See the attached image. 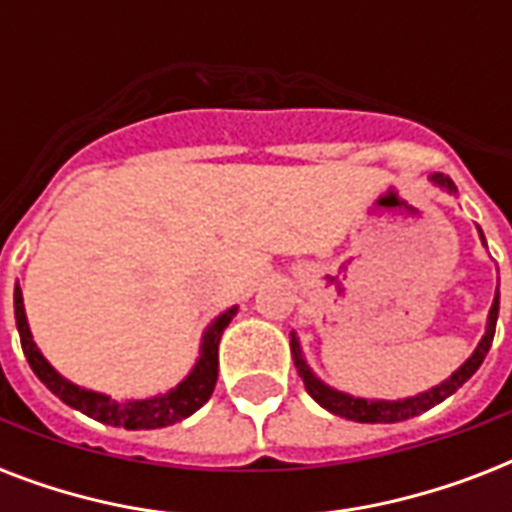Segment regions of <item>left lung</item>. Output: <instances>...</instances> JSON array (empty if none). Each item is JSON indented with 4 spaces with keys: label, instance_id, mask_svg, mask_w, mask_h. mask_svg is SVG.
Segmentation results:
<instances>
[{
    "label": "left lung",
    "instance_id": "obj_1",
    "mask_svg": "<svg viewBox=\"0 0 512 512\" xmlns=\"http://www.w3.org/2000/svg\"><path fill=\"white\" fill-rule=\"evenodd\" d=\"M433 180H436L441 188L457 191L449 177L433 175ZM481 239H484V233H481ZM497 313H500V289H497V295H494L484 340L478 342V348L473 350V356H470L468 361H465V364H462L452 377H449V380H444L441 385H436V388L425 390V393H420V396L404 398V401H369V398H353L348 396V393H340V390L329 388V385H324V382H321L311 369H308L303 353H300V342H297L295 335H292V342H289V345H292V358H295L297 374L303 377L305 390H308L313 401H319L324 409H329V412L337 414V417H345V420H353V422H401V420H409V417H417V414L422 412H428V409H433L436 404H441L444 398L452 396L454 390L462 388V385L476 374V369L484 364L486 353H489V348H492L494 329H497Z\"/></svg>",
    "mask_w": 512,
    "mask_h": 512
}]
</instances>
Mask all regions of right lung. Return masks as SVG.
Wrapping results in <instances>:
<instances>
[{"label": "right lung", "instance_id": "obj_1", "mask_svg": "<svg viewBox=\"0 0 512 512\" xmlns=\"http://www.w3.org/2000/svg\"><path fill=\"white\" fill-rule=\"evenodd\" d=\"M236 316V305L228 308L225 313H220L212 324L204 332V340H201V356L193 366V372L185 377L177 388H172L170 393L164 396L146 398V401H111L103 393H92V390H84L74 382H68L66 377H60L47 358L39 353L34 337H31V329H28L26 311H23V295H20V287H15V321H18V335L20 345H23V353H26L28 364L34 369V374L47 385V388L55 393V396L63 401V404L74 406L82 414L92 417V420L103 422V425H114V428H127V430H154V428H167V425H175V422L191 417L196 409L207 404L212 390H215L217 382V345H220V335L223 329L231 324V319Z\"/></svg>", "mask_w": 512, "mask_h": 512}]
</instances>
